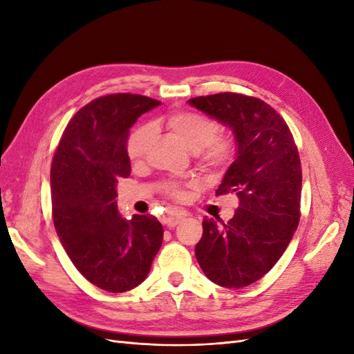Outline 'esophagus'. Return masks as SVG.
<instances>
[{
    "label": "esophagus",
    "mask_w": 354,
    "mask_h": 354,
    "mask_svg": "<svg viewBox=\"0 0 354 354\" xmlns=\"http://www.w3.org/2000/svg\"><path fill=\"white\" fill-rule=\"evenodd\" d=\"M183 217L185 214L181 212H167L164 216V224H167L168 227H174L181 220H183Z\"/></svg>",
    "instance_id": "34e87169"
}]
</instances>
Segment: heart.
<instances>
[{
    "label": "heart",
    "instance_id": "heart-1",
    "mask_svg": "<svg viewBox=\"0 0 354 354\" xmlns=\"http://www.w3.org/2000/svg\"><path fill=\"white\" fill-rule=\"evenodd\" d=\"M165 124L189 151L195 152L199 165L217 173L227 168L238 152V140L232 133H217L218 125L209 118L189 112L177 111L165 116ZM153 130L151 125H138L127 140V155L131 164H140L147 147L151 145ZM165 192L174 199H181L185 195V186L180 183L165 185Z\"/></svg>",
    "mask_w": 354,
    "mask_h": 354
}]
</instances>
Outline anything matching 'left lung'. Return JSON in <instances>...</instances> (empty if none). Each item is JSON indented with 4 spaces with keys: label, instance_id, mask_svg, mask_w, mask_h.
Wrapping results in <instances>:
<instances>
[{
    "label": "left lung",
    "instance_id": "left-lung-1",
    "mask_svg": "<svg viewBox=\"0 0 354 354\" xmlns=\"http://www.w3.org/2000/svg\"><path fill=\"white\" fill-rule=\"evenodd\" d=\"M187 103L238 140L216 195L234 194L239 207L226 224L203 218L196 260L214 283L248 286L277 263L298 227L303 173L294 137L270 104L251 95L218 93Z\"/></svg>",
    "mask_w": 354,
    "mask_h": 354
}]
</instances>
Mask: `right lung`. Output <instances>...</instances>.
<instances>
[{
	"instance_id": "right-lung-1",
	"label": "right lung",
	"mask_w": 354,
	"mask_h": 354,
	"mask_svg": "<svg viewBox=\"0 0 354 354\" xmlns=\"http://www.w3.org/2000/svg\"><path fill=\"white\" fill-rule=\"evenodd\" d=\"M160 102L108 94L81 108L63 131L51 164V205L57 236L78 272L108 292L140 285L162 245L153 216L125 220L116 208L118 180L131 173L130 128Z\"/></svg>"
}]
</instances>
